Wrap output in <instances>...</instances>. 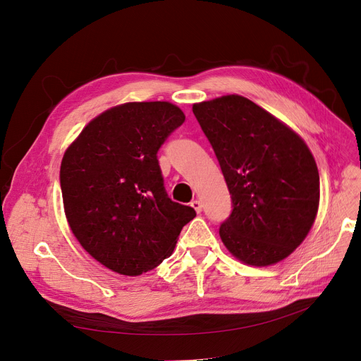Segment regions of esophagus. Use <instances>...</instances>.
Here are the masks:
<instances>
[{
    "mask_svg": "<svg viewBox=\"0 0 361 361\" xmlns=\"http://www.w3.org/2000/svg\"><path fill=\"white\" fill-rule=\"evenodd\" d=\"M190 204H192V207H193V209H195L197 214L202 212V207H203V206H202V202H200V200H197V199H196V200H192Z\"/></svg>",
    "mask_w": 361,
    "mask_h": 361,
    "instance_id": "1",
    "label": "esophagus"
}]
</instances>
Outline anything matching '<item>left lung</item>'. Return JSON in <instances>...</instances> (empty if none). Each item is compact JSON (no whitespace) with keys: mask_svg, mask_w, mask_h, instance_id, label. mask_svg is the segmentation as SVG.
I'll return each mask as SVG.
<instances>
[{"mask_svg":"<svg viewBox=\"0 0 361 361\" xmlns=\"http://www.w3.org/2000/svg\"><path fill=\"white\" fill-rule=\"evenodd\" d=\"M233 200L219 226L238 260L268 267L309 234L319 207V171L295 131L250 99L226 94L193 105Z\"/></svg>","mask_w":361,"mask_h":361,"instance_id":"obj_1","label":"left lung"}]
</instances>
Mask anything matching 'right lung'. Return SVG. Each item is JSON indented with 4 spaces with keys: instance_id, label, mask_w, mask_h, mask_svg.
Segmentation results:
<instances>
[{
    "instance_id": "1",
    "label": "right lung",
    "mask_w": 361,
    "mask_h": 361,
    "mask_svg": "<svg viewBox=\"0 0 361 361\" xmlns=\"http://www.w3.org/2000/svg\"><path fill=\"white\" fill-rule=\"evenodd\" d=\"M184 120L169 102H127L93 118L66 150L60 183L68 225L114 272L137 276L157 268L196 216L168 197L157 157Z\"/></svg>"
}]
</instances>
